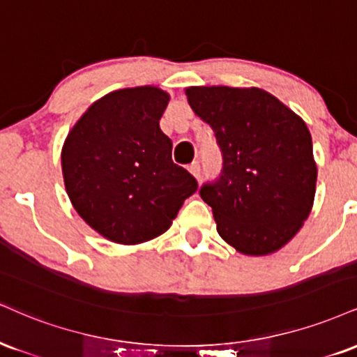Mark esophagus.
Listing matches in <instances>:
<instances>
[{"instance_id":"34e87169","label":"esophagus","mask_w":357,"mask_h":357,"mask_svg":"<svg viewBox=\"0 0 357 357\" xmlns=\"http://www.w3.org/2000/svg\"><path fill=\"white\" fill-rule=\"evenodd\" d=\"M188 169H190V173H191L192 176H195L197 181H199V178H201V166H199V162H197V161L191 162Z\"/></svg>"}]
</instances>
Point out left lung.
I'll list each match as a JSON object with an SVG mask.
<instances>
[{
  "mask_svg": "<svg viewBox=\"0 0 357 357\" xmlns=\"http://www.w3.org/2000/svg\"><path fill=\"white\" fill-rule=\"evenodd\" d=\"M186 96L222 153L220 178L199 190L218 233L243 255L281 249L314 201L317 169L306 123L259 88L191 86Z\"/></svg>",
  "mask_w": 357,
  "mask_h": 357,
  "instance_id": "left-lung-1",
  "label": "left lung"
}]
</instances>
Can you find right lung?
<instances>
[{"label": "right lung", "mask_w": 357, "mask_h": 357, "mask_svg": "<svg viewBox=\"0 0 357 357\" xmlns=\"http://www.w3.org/2000/svg\"><path fill=\"white\" fill-rule=\"evenodd\" d=\"M169 94L154 86L118 89L93 102L64 141L66 192L83 220L119 244L169 229L197 181L171 160L160 128Z\"/></svg>", "instance_id": "1"}]
</instances>
